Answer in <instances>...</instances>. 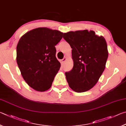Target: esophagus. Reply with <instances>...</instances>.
Wrapping results in <instances>:
<instances>
[{"instance_id": "34e87169", "label": "esophagus", "mask_w": 126, "mask_h": 126, "mask_svg": "<svg viewBox=\"0 0 126 126\" xmlns=\"http://www.w3.org/2000/svg\"><path fill=\"white\" fill-rule=\"evenodd\" d=\"M66 60H67V58H66V57H64V58H63V59L61 60L62 63H65V62H66Z\"/></svg>"}]
</instances>
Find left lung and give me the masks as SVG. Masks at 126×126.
I'll list each match as a JSON object with an SVG mask.
<instances>
[{
    "label": "left lung",
    "mask_w": 126,
    "mask_h": 126,
    "mask_svg": "<svg viewBox=\"0 0 126 126\" xmlns=\"http://www.w3.org/2000/svg\"><path fill=\"white\" fill-rule=\"evenodd\" d=\"M63 37L72 48L74 66L65 73L69 87L76 92L92 89L102 75L109 56L105 39L94 31L64 33Z\"/></svg>",
    "instance_id": "8db88e82"
}]
</instances>
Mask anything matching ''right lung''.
<instances>
[{"label": "right lung", "mask_w": 126, "mask_h": 126, "mask_svg": "<svg viewBox=\"0 0 126 126\" xmlns=\"http://www.w3.org/2000/svg\"><path fill=\"white\" fill-rule=\"evenodd\" d=\"M63 32L47 28H38L25 33L16 46V62L24 80L37 91L50 89L61 66L55 46Z\"/></svg>", "instance_id": "1"}]
</instances>
